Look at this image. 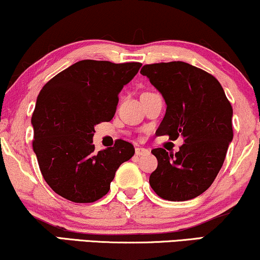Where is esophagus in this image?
Listing matches in <instances>:
<instances>
[{"instance_id":"esophagus-1","label":"esophagus","mask_w":260,"mask_h":260,"mask_svg":"<svg viewBox=\"0 0 260 260\" xmlns=\"http://www.w3.org/2000/svg\"><path fill=\"white\" fill-rule=\"evenodd\" d=\"M147 153H149V150L144 149V147L138 146L137 149H136V154H137V156H144V154H147Z\"/></svg>"}]
</instances>
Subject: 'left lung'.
I'll list each match as a JSON object with an SVG mask.
<instances>
[{"label": "left lung", "instance_id": "obj_1", "mask_svg": "<svg viewBox=\"0 0 260 260\" xmlns=\"http://www.w3.org/2000/svg\"><path fill=\"white\" fill-rule=\"evenodd\" d=\"M149 78L167 104L157 134L183 138V145L170 153L158 147V160L150 186L160 198L185 202L205 192L216 179L233 140V108L215 77L181 61L145 64Z\"/></svg>", "mask_w": 260, "mask_h": 260}]
</instances>
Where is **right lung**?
Masks as SVG:
<instances>
[{
    "label": "right lung",
    "instance_id": "add662e5",
    "mask_svg": "<svg viewBox=\"0 0 260 260\" xmlns=\"http://www.w3.org/2000/svg\"><path fill=\"white\" fill-rule=\"evenodd\" d=\"M139 62L83 60L43 86L32 115L34 151L45 182L74 203L106 196L115 173L132 158L131 143L117 140L97 151L94 126L114 117L119 93L140 70Z\"/></svg>",
    "mask_w": 260,
    "mask_h": 260
}]
</instances>
